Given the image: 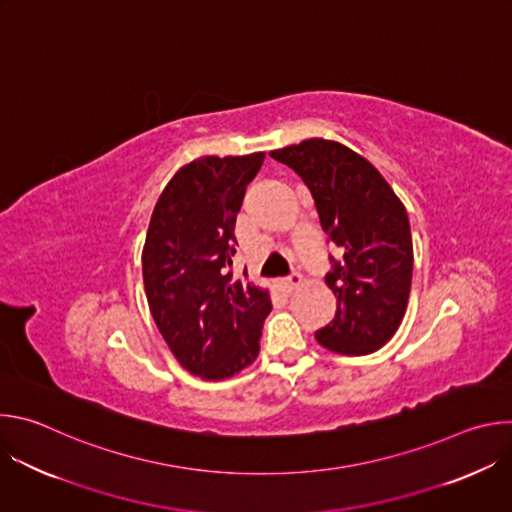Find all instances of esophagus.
Returning <instances> with one entry per match:
<instances>
[{
    "label": "esophagus",
    "mask_w": 512,
    "mask_h": 512,
    "mask_svg": "<svg viewBox=\"0 0 512 512\" xmlns=\"http://www.w3.org/2000/svg\"><path fill=\"white\" fill-rule=\"evenodd\" d=\"M300 285H302V275H300V273H291L289 277H285V279L279 281V287H281L283 291H287V294H291V291H294V289L300 287Z\"/></svg>",
    "instance_id": "esophagus-1"
}]
</instances>
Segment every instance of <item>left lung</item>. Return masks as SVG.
Masks as SVG:
<instances>
[{
    "label": "left lung",
    "instance_id": "8db88e82",
    "mask_svg": "<svg viewBox=\"0 0 512 512\" xmlns=\"http://www.w3.org/2000/svg\"><path fill=\"white\" fill-rule=\"evenodd\" d=\"M310 188L328 241L342 251L326 275L334 320L316 340L338 354H371L397 332L409 302L413 243L403 202L379 170L346 145L322 137L273 150Z\"/></svg>",
    "mask_w": 512,
    "mask_h": 512
}]
</instances>
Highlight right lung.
Listing matches in <instances>:
<instances>
[{
  "label": "right lung",
  "mask_w": 512,
  "mask_h": 512,
  "mask_svg": "<svg viewBox=\"0 0 512 512\" xmlns=\"http://www.w3.org/2000/svg\"><path fill=\"white\" fill-rule=\"evenodd\" d=\"M265 160L206 156L182 166L160 194L141 253L154 322L182 367L223 381L257 358L269 291L233 281L235 221Z\"/></svg>",
  "instance_id": "right-lung-1"
}]
</instances>
